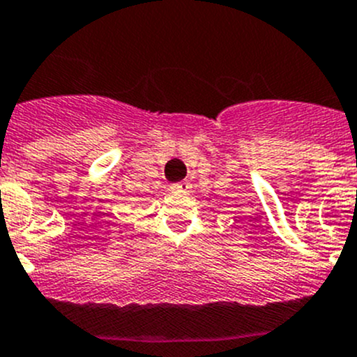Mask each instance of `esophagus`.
<instances>
[{"label": "esophagus", "mask_w": 357, "mask_h": 357, "mask_svg": "<svg viewBox=\"0 0 357 357\" xmlns=\"http://www.w3.org/2000/svg\"><path fill=\"white\" fill-rule=\"evenodd\" d=\"M189 189V183L187 182H180V183H175V185H172V190H185Z\"/></svg>", "instance_id": "1"}]
</instances>
